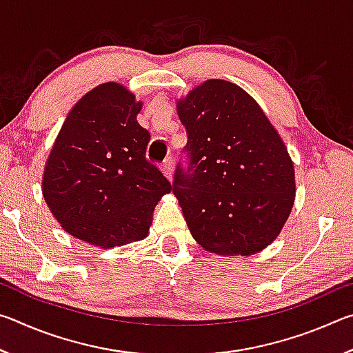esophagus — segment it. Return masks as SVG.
<instances>
[{"label": "esophagus", "mask_w": 353, "mask_h": 353, "mask_svg": "<svg viewBox=\"0 0 353 353\" xmlns=\"http://www.w3.org/2000/svg\"><path fill=\"white\" fill-rule=\"evenodd\" d=\"M160 168H162L163 174L168 177L170 181H172V160L171 159H166L165 162L162 163V166H160Z\"/></svg>", "instance_id": "1"}]
</instances>
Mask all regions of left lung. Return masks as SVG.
<instances>
[{"mask_svg": "<svg viewBox=\"0 0 353 353\" xmlns=\"http://www.w3.org/2000/svg\"><path fill=\"white\" fill-rule=\"evenodd\" d=\"M187 129L172 193L208 252L248 256L276 240L296 196L294 166L256 101L229 81L208 79L179 99Z\"/></svg>", "mask_w": 353, "mask_h": 353, "instance_id": "left-lung-1", "label": "left lung"}]
</instances>
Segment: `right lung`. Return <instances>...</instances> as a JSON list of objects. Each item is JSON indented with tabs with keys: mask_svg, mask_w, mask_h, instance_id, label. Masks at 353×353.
Listing matches in <instances>:
<instances>
[{
	"mask_svg": "<svg viewBox=\"0 0 353 353\" xmlns=\"http://www.w3.org/2000/svg\"><path fill=\"white\" fill-rule=\"evenodd\" d=\"M141 101L101 83L68 113L45 166L41 191L70 235L104 249L143 240L168 182L146 159L151 134L137 121Z\"/></svg>",
	"mask_w": 353,
	"mask_h": 353,
	"instance_id": "right-lung-1",
	"label": "right lung"
}]
</instances>
